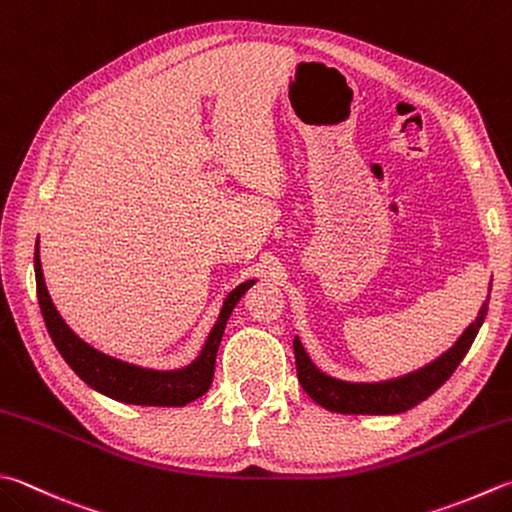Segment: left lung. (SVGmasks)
<instances>
[{
    "instance_id": "left-lung-1",
    "label": "left lung",
    "mask_w": 512,
    "mask_h": 512,
    "mask_svg": "<svg viewBox=\"0 0 512 512\" xmlns=\"http://www.w3.org/2000/svg\"><path fill=\"white\" fill-rule=\"evenodd\" d=\"M493 283V281H490ZM488 301L481 305V310L470 323L464 334L459 336L450 350L437 356L423 368L408 372L403 376L385 381H343L336 376L318 370L310 354L305 352L301 339H294V356H296V372L303 390L323 406L325 410L341 412V414H399L406 412L421 401H426L432 392H437L443 383L450 379V374L457 370V365L464 361L472 341L479 332L481 323L488 314Z\"/></svg>"
}]
</instances>
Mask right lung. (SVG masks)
Instances as JSON below:
<instances>
[{
  "label": "right lung",
  "instance_id": "right-lung-1",
  "mask_svg": "<svg viewBox=\"0 0 512 512\" xmlns=\"http://www.w3.org/2000/svg\"><path fill=\"white\" fill-rule=\"evenodd\" d=\"M35 283H37V301L44 316L46 330L51 334L57 350L64 356V361L71 365V370L80 379L98 390L104 397H111L133 406H160V408H180L187 403L200 399L211 388L216 368V354L220 341H223L225 325L234 312L236 303L256 281L240 283L236 289L225 296L223 307L216 318L214 327L202 345L200 354L185 368L178 370H153L133 365L127 361L115 359V356L95 350L93 345L82 341L69 325H66L60 312L55 310L44 283L42 260H40V240L35 243Z\"/></svg>",
  "mask_w": 512,
  "mask_h": 512
}]
</instances>
